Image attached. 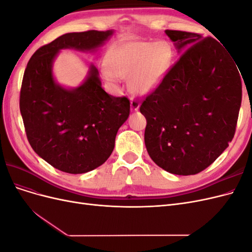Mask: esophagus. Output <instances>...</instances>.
Returning a JSON list of instances; mask_svg holds the SVG:
<instances>
[{"label": "esophagus", "mask_w": 252, "mask_h": 252, "mask_svg": "<svg viewBox=\"0 0 252 252\" xmlns=\"http://www.w3.org/2000/svg\"><path fill=\"white\" fill-rule=\"evenodd\" d=\"M130 107L132 111H136L140 107V102L136 100L135 97H131L130 98Z\"/></svg>", "instance_id": "esophagus-1"}]
</instances>
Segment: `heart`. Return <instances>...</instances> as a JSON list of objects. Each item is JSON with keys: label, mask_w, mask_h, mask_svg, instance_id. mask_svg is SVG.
<instances>
[{"label": "heart", "mask_w": 252, "mask_h": 252, "mask_svg": "<svg viewBox=\"0 0 252 252\" xmlns=\"http://www.w3.org/2000/svg\"><path fill=\"white\" fill-rule=\"evenodd\" d=\"M172 61V47L165 41H126L111 50L108 63L102 65V73L113 83L129 77L128 84L133 93L145 94L161 83Z\"/></svg>", "instance_id": "obj_1"}]
</instances>
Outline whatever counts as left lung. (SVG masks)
I'll return each instance as SVG.
<instances>
[{
    "mask_svg": "<svg viewBox=\"0 0 252 252\" xmlns=\"http://www.w3.org/2000/svg\"><path fill=\"white\" fill-rule=\"evenodd\" d=\"M165 33L184 52L141 104L147 121L145 145L164 170L196 174L233 139L242 102L241 71L213 37L179 30Z\"/></svg>",
    "mask_w": 252,
    "mask_h": 252,
    "instance_id": "8db88e82",
    "label": "left lung"
}]
</instances>
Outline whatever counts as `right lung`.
<instances>
[{"mask_svg":"<svg viewBox=\"0 0 252 252\" xmlns=\"http://www.w3.org/2000/svg\"><path fill=\"white\" fill-rule=\"evenodd\" d=\"M112 33L63 34L37 49L27 64L20 94L27 139L37 156L61 171L85 173L107 161L119 128L129 117L130 102L106 93L93 64L82 85L61 86L53 78V61L61 49L94 51Z\"/></svg>","mask_w":252,"mask_h":252,"instance_id":"add662e5","label":"right lung"}]
</instances>
